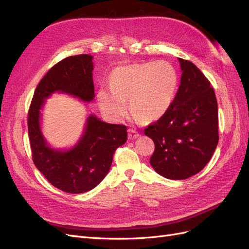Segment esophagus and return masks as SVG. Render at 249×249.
Segmentation results:
<instances>
[{
    "mask_svg": "<svg viewBox=\"0 0 249 249\" xmlns=\"http://www.w3.org/2000/svg\"><path fill=\"white\" fill-rule=\"evenodd\" d=\"M127 133H129L127 134V138H129L130 140H135L140 136V134L136 130H133V129H130L129 131H127Z\"/></svg>",
    "mask_w": 249,
    "mask_h": 249,
    "instance_id": "1",
    "label": "esophagus"
}]
</instances>
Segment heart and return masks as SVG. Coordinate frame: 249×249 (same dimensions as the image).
<instances>
[{"label": "heart", "mask_w": 249, "mask_h": 249, "mask_svg": "<svg viewBox=\"0 0 249 249\" xmlns=\"http://www.w3.org/2000/svg\"><path fill=\"white\" fill-rule=\"evenodd\" d=\"M110 88H101L97 102L115 120L131 110L144 122H155L169 109L178 86V73L170 63L157 61L118 67L110 76Z\"/></svg>", "instance_id": "b5f03b06"}]
</instances>
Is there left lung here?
Wrapping results in <instances>:
<instances>
[{"mask_svg":"<svg viewBox=\"0 0 249 249\" xmlns=\"http://www.w3.org/2000/svg\"><path fill=\"white\" fill-rule=\"evenodd\" d=\"M180 85L166 113L144 130L155 143L149 163L169 179L205 168L218 144V108L211 83L192 62L178 58Z\"/></svg>","mask_w":249,"mask_h":249,"instance_id":"left-lung-1","label":"left lung"}]
</instances>
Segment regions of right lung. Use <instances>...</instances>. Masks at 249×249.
Returning a JSON list of instances; mask_svg holds the SVG:
<instances>
[{
  "label": "right lung",
  "mask_w": 249,
  "mask_h": 249,
  "mask_svg": "<svg viewBox=\"0 0 249 249\" xmlns=\"http://www.w3.org/2000/svg\"><path fill=\"white\" fill-rule=\"evenodd\" d=\"M93 57L71 56L54 65L39 82L28 115L29 139L37 167L49 182L67 193H84L99 185L110 170L113 155L124 144L126 126L107 124L90 114L74 145L55 148L42 133L41 111L54 93L73 96L83 103L94 100Z\"/></svg>",
  "instance_id": "add662e5"
}]
</instances>
